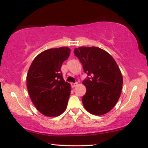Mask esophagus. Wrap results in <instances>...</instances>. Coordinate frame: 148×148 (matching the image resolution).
I'll return each instance as SVG.
<instances>
[{
    "label": "esophagus",
    "mask_w": 148,
    "mask_h": 148,
    "mask_svg": "<svg viewBox=\"0 0 148 148\" xmlns=\"http://www.w3.org/2000/svg\"><path fill=\"white\" fill-rule=\"evenodd\" d=\"M77 85V83H71V88H75V87Z\"/></svg>",
    "instance_id": "obj_1"
}]
</instances>
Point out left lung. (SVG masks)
<instances>
[{
	"label": "left lung",
	"mask_w": 148,
	"mask_h": 148,
	"mask_svg": "<svg viewBox=\"0 0 148 148\" xmlns=\"http://www.w3.org/2000/svg\"><path fill=\"white\" fill-rule=\"evenodd\" d=\"M74 54L88 75L82 84L86 87L84 106L89 112L102 115L112 110L121 96L123 76L112 56L98 47L75 48Z\"/></svg>",
	"instance_id": "left-lung-1"
}]
</instances>
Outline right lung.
<instances>
[{
	"mask_svg": "<svg viewBox=\"0 0 148 148\" xmlns=\"http://www.w3.org/2000/svg\"><path fill=\"white\" fill-rule=\"evenodd\" d=\"M70 52L68 47L44 50L34 58L28 71L30 98L45 116H59L66 108L71 90V85L64 81L60 69Z\"/></svg>",
	"mask_w": 148,
	"mask_h": 148,
	"instance_id": "obj_1",
	"label": "right lung"
}]
</instances>
